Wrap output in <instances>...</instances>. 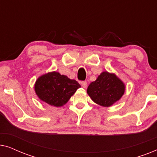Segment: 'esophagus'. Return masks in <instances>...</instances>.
<instances>
[{"label": "esophagus", "instance_id": "esophagus-1", "mask_svg": "<svg viewBox=\"0 0 157 157\" xmlns=\"http://www.w3.org/2000/svg\"><path fill=\"white\" fill-rule=\"evenodd\" d=\"M81 86H82L83 88H86L87 87V81H81Z\"/></svg>", "mask_w": 157, "mask_h": 157}]
</instances>
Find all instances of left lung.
Segmentation results:
<instances>
[{
  "label": "left lung",
  "instance_id": "left-lung-1",
  "mask_svg": "<svg viewBox=\"0 0 157 157\" xmlns=\"http://www.w3.org/2000/svg\"><path fill=\"white\" fill-rule=\"evenodd\" d=\"M125 85L114 74L104 71L95 81L90 83L87 94L94 102L109 107L118 101L124 95Z\"/></svg>",
  "mask_w": 157,
  "mask_h": 157
}]
</instances>
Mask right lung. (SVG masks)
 <instances>
[{"mask_svg": "<svg viewBox=\"0 0 157 157\" xmlns=\"http://www.w3.org/2000/svg\"><path fill=\"white\" fill-rule=\"evenodd\" d=\"M81 86L74 79L53 71L40 76L34 89L38 97L51 106L61 107L68 101Z\"/></svg>", "mask_w": 157, "mask_h": 157, "instance_id": "add662e5", "label": "right lung"}]
</instances>
